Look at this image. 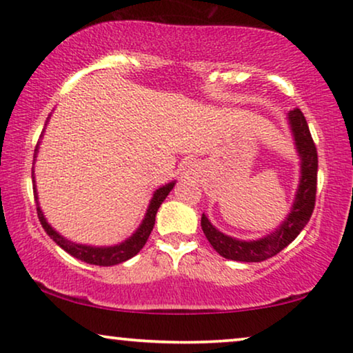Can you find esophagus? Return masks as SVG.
I'll return each instance as SVG.
<instances>
[{"label":"esophagus","instance_id":"1","mask_svg":"<svg viewBox=\"0 0 353 353\" xmlns=\"http://www.w3.org/2000/svg\"><path fill=\"white\" fill-rule=\"evenodd\" d=\"M191 170H192V168H190V172H191Z\"/></svg>","mask_w":353,"mask_h":353}]
</instances>
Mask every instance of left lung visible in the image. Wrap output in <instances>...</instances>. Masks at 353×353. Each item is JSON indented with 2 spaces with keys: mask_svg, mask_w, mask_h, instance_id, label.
<instances>
[{
  "mask_svg": "<svg viewBox=\"0 0 353 353\" xmlns=\"http://www.w3.org/2000/svg\"><path fill=\"white\" fill-rule=\"evenodd\" d=\"M288 120L289 125H291L299 157H301V180H299L292 209L286 216V220L278 226L276 231L257 241H239L231 238L228 234H223L202 214V231H204L212 248L221 257L236 260V262H263V260L273 257V255L281 252L284 248H288L310 220L313 209H315L316 197V148L301 109L289 110Z\"/></svg>",
  "mask_w": 353,
  "mask_h": 353,
  "instance_id": "obj_1",
  "label": "left lung"
}]
</instances>
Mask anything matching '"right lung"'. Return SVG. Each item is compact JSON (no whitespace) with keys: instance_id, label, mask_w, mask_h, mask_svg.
<instances>
[{"instance_id":"1","label":"right lung","mask_w":353,"mask_h":353,"mask_svg":"<svg viewBox=\"0 0 353 353\" xmlns=\"http://www.w3.org/2000/svg\"><path fill=\"white\" fill-rule=\"evenodd\" d=\"M37 151H38V144L35 149V157H37ZM32 178H33V194H35V201H37L38 220H40V223L43 226V230L46 231V234L50 236V238L54 241L59 248L64 249L67 254H70L72 257L91 265H99V267H112V265L122 263L125 260L132 259L133 255H137L139 250L143 249V245L146 244L149 234H151V231L154 228V223H156V214L159 207H161L163 199H165L168 192L173 190V186H175V181H172V183H167L165 186L159 188V190L154 191L152 199L149 202L148 212L146 215H144L143 223L139 225V228L134 231L127 241H123V243H120L117 245H108V248H94V245L72 243V241L65 239L64 236H61L50 223H48L45 215H43V212L40 209V204H38L35 176H33V173H32Z\"/></svg>"}]
</instances>
